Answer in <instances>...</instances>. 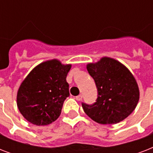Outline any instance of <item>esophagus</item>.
I'll use <instances>...</instances> for the list:
<instances>
[{"label": "esophagus", "instance_id": "esophagus-1", "mask_svg": "<svg viewBox=\"0 0 153 153\" xmlns=\"http://www.w3.org/2000/svg\"><path fill=\"white\" fill-rule=\"evenodd\" d=\"M75 99H76L77 101H81L82 99V94H79V95L76 96V97H75Z\"/></svg>", "mask_w": 153, "mask_h": 153}]
</instances>
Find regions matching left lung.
<instances>
[{"instance_id": "8db88e82", "label": "left lung", "mask_w": 153, "mask_h": 153, "mask_svg": "<svg viewBox=\"0 0 153 153\" xmlns=\"http://www.w3.org/2000/svg\"><path fill=\"white\" fill-rule=\"evenodd\" d=\"M86 69L98 92L95 103L82 105L87 116L103 125L117 124L129 116L140 98L137 82L130 71L117 59L106 56L88 63Z\"/></svg>"}]
</instances>
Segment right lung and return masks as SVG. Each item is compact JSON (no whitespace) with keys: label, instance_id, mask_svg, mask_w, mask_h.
<instances>
[{"label":"right lung","instance_id":"right-lung-1","mask_svg":"<svg viewBox=\"0 0 153 153\" xmlns=\"http://www.w3.org/2000/svg\"><path fill=\"white\" fill-rule=\"evenodd\" d=\"M71 64L47 60L30 71L18 89L16 104L20 114L36 126H47L59 117L70 95L67 75Z\"/></svg>","mask_w":153,"mask_h":153}]
</instances>
